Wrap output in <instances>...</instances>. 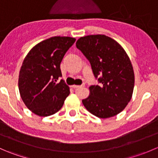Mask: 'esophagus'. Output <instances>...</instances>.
Segmentation results:
<instances>
[{
  "label": "esophagus",
  "instance_id": "obj_1",
  "mask_svg": "<svg viewBox=\"0 0 158 158\" xmlns=\"http://www.w3.org/2000/svg\"><path fill=\"white\" fill-rule=\"evenodd\" d=\"M84 86V85H72V87H73V89H77V88H79V87H82Z\"/></svg>",
  "mask_w": 158,
  "mask_h": 158
}]
</instances>
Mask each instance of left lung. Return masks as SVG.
Here are the masks:
<instances>
[{
    "instance_id": "left-lung-1",
    "label": "left lung",
    "mask_w": 158,
    "mask_h": 158,
    "mask_svg": "<svg viewBox=\"0 0 158 158\" xmlns=\"http://www.w3.org/2000/svg\"><path fill=\"white\" fill-rule=\"evenodd\" d=\"M76 45L89 61L99 82L89 87L90 94L82 100L84 106L100 118L116 115L125 109L133 94L135 73L128 54L106 35L82 36Z\"/></svg>"
}]
</instances>
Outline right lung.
I'll return each mask as SVG.
<instances>
[{"label": "right lung", "instance_id": "right-lung-1", "mask_svg": "<svg viewBox=\"0 0 158 158\" xmlns=\"http://www.w3.org/2000/svg\"><path fill=\"white\" fill-rule=\"evenodd\" d=\"M76 39L53 36L33 47L23 60L19 73L20 97L27 107L42 117L52 115L63 107L69 87L61 79L60 63Z\"/></svg>", "mask_w": 158, "mask_h": 158}]
</instances>
